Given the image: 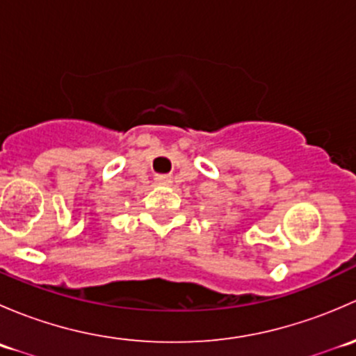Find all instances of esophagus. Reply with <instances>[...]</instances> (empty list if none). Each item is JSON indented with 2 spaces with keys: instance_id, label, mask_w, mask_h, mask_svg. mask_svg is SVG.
I'll list each match as a JSON object with an SVG mask.
<instances>
[{
  "instance_id": "esophagus-1",
  "label": "esophagus",
  "mask_w": 356,
  "mask_h": 356,
  "mask_svg": "<svg viewBox=\"0 0 356 356\" xmlns=\"http://www.w3.org/2000/svg\"><path fill=\"white\" fill-rule=\"evenodd\" d=\"M155 181H156V184L168 186L172 182V177H170V175H167V174H158L155 177Z\"/></svg>"
}]
</instances>
